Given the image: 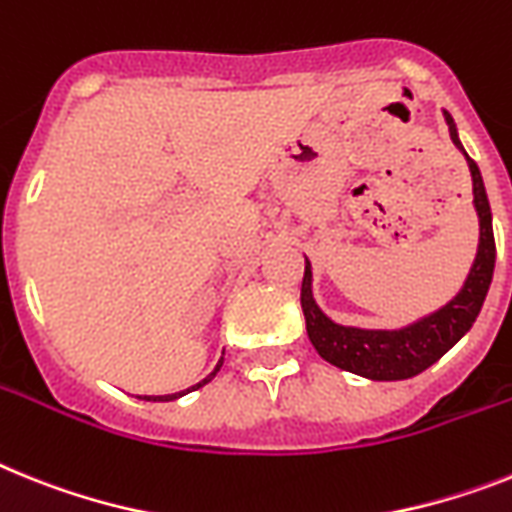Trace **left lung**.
<instances>
[{
	"instance_id": "obj_1",
	"label": "left lung",
	"mask_w": 512,
	"mask_h": 512,
	"mask_svg": "<svg viewBox=\"0 0 512 512\" xmlns=\"http://www.w3.org/2000/svg\"><path fill=\"white\" fill-rule=\"evenodd\" d=\"M450 140L461 150L468 161L471 182H474V208L479 213V249L471 265L463 289L448 304L432 315L416 320L414 325L401 330H364L338 325L330 320L312 296V268L304 257V281H302V312L307 320V336L317 354L325 362L369 377V380H409L450 351L455 343L466 336L474 320L482 312L487 299L492 273H495V234H492V210H489L487 190H484L482 174L474 158H468L463 150L455 122L445 111Z\"/></svg>"
}]
</instances>
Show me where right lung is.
<instances>
[{
	"instance_id": "add662e5",
	"label": "right lung",
	"mask_w": 512,
	"mask_h": 512,
	"mask_svg": "<svg viewBox=\"0 0 512 512\" xmlns=\"http://www.w3.org/2000/svg\"><path fill=\"white\" fill-rule=\"evenodd\" d=\"M221 364H223V359H221V362L216 364V369H213V372H210V375L205 377L203 382H197V385H192L190 390L203 388L205 382H210V380H213V377H216V372H218V369H221ZM190 390H182V393H171V395H145V401H174V398H182V395H184V393H190Z\"/></svg>"
}]
</instances>
